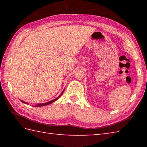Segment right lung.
Returning a JSON list of instances; mask_svg holds the SVG:
<instances>
[{"label":"right lung","instance_id":"obj_1","mask_svg":"<svg viewBox=\"0 0 147 147\" xmlns=\"http://www.w3.org/2000/svg\"><path fill=\"white\" fill-rule=\"evenodd\" d=\"M64 90H63V92H62V93H61V94L59 95L58 97H57L56 98H55V99H54V100H51V101H50V102H46V103H42V104H37L36 105H35V107H42V106H44V105H49V104H52V102H55V100H57L60 97V96L62 95V93H63V92H64ZM22 102H23V103H24V104H28L26 102H24V101H23V100H21Z\"/></svg>","mask_w":147,"mask_h":147}]
</instances>
